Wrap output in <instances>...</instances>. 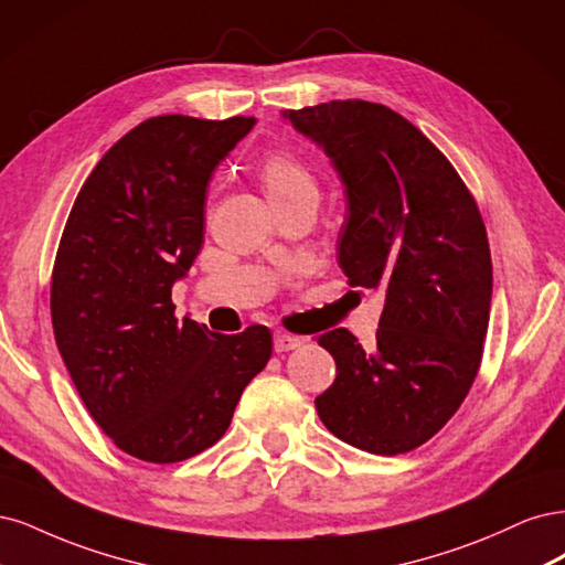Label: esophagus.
<instances>
[{"label":"esophagus","instance_id":"34e87169","mask_svg":"<svg viewBox=\"0 0 565 565\" xmlns=\"http://www.w3.org/2000/svg\"><path fill=\"white\" fill-rule=\"evenodd\" d=\"M300 344H302V340L296 338V335H290V333H275V350H277V352H290V350L300 348Z\"/></svg>","mask_w":565,"mask_h":565}]
</instances>
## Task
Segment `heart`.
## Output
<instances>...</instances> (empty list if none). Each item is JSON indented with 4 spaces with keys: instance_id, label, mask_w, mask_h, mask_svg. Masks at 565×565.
Returning a JSON list of instances; mask_svg holds the SVG:
<instances>
[{
    "instance_id": "1",
    "label": "heart",
    "mask_w": 565,
    "mask_h": 565,
    "mask_svg": "<svg viewBox=\"0 0 565 565\" xmlns=\"http://www.w3.org/2000/svg\"><path fill=\"white\" fill-rule=\"evenodd\" d=\"M258 180L269 199L271 209L317 199L319 188L309 163L294 150L275 148L258 163Z\"/></svg>"
}]
</instances>
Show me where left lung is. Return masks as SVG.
Masks as SVG:
<instances>
[{
    "mask_svg": "<svg viewBox=\"0 0 565 565\" xmlns=\"http://www.w3.org/2000/svg\"><path fill=\"white\" fill-rule=\"evenodd\" d=\"M284 117L344 185L342 271L385 290L373 348L348 329L317 338L338 371L317 413L354 448L408 452L450 420L481 366L493 294L483 217L446 154L390 107L331 100Z\"/></svg>",
    "mask_w": 565,
    "mask_h": 565,
    "instance_id": "8db88e82",
    "label": "left lung"
}]
</instances>
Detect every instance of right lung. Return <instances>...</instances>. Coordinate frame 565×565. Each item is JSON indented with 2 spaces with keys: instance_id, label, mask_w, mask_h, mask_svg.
<instances>
[{
  "instance_id": "obj_1",
  "label": "right lung",
  "mask_w": 565,
  "mask_h": 565,
  "mask_svg": "<svg viewBox=\"0 0 565 565\" xmlns=\"http://www.w3.org/2000/svg\"><path fill=\"white\" fill-rule=\"evenodd\" d=\"M256 119L138 124L82 185L51 275V323L84 406L117 448L171 465L227 431L271 356L267 326L223 335L175 319L171 286L204 244L211 173Z\"/></svg>"
}]
</instances>
